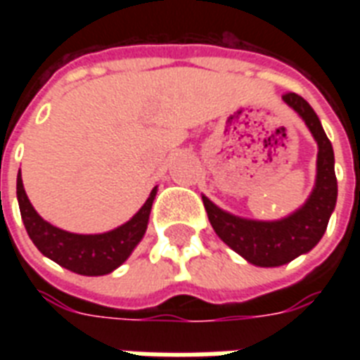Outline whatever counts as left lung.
Instances as JSON below:
<instances>
[{"instance_id": "1", "label": "left lung", "mask_w": 360, "mask_h": 360, "mask_svg": "<svg viewBox=\"0 0 360 360\" xmlns=\"http://www.w3.org/2000/svg\"><path fill=\"white\" fill-rule=\"evenodd\" d=\"M282 98L301 115L312 132L314 140L318 141V175L316 186L307 203L285 219L263 222L226 213L209 198L202 196L209 222L217 231V236L231 250H236L246 262L254 263L257 267H278L312 250L327 230L338 196L335 153L319 123V117L312 106L297 93H285Z\"/></svg>"}]
</instances>
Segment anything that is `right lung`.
<instances>
[{"label":"right lung","mask_w":360,"mask_h":360,"mask_svg":"<svg viewBox=\"0 0 360 360\" xmlns=\"http://www.w3.org/2000/svg\"><path fill=\"white\" fill-rule=\"evenodd\" d=\"M155 196H157V186L153 188L140 211L120 228L97 236H80V233L59 230L41 219L27 200L20 172L16 177L20 214L33 245L52 262L84 276H103L112 273L132 254L147 230Z\"/></svg>","instance_id":"1"}]
</instances>
